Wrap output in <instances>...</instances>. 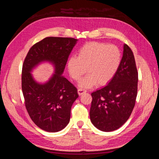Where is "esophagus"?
Instances as JSON below:
<instances>
[{"instance_id":"esophagus-1","label":"esophagus","mask_w":159,"mask_h":159,"mask_svg":"<svg viewBox=\"0 0 159 159\" xmlns=\"http://www.w3.org/2000/svg\"><path fill=\"white\" fill-rule=\"evenodd\" d=\"M86 91H85V89H81V88H79V89H78V93L79 95H81L82 94L86 93Z\"/></svg>"}]
</instances>
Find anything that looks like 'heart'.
<instances>
[{
  "instance_id": "b5f03b06",
  "label": "heart",
  "mask_w": 159,
  "mask_h": 159,
  "mask_svg": "<svg viewBox=\"0 0 159 159\" xmlns=\"http://www.w3.org/2000/svg\"><path fill=\"white\" fill-rule=\"evenodd\" d=\"M121 61L119 49L114 45L100 42H89L78 50L76 57L69 59L67 66L71 77L79 80L86 71L88 74L79 84L89 88L96 84H107L116 73Z\"/></svg>"
}]
</instances>
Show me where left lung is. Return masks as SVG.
Wrapping results in <instances>:
<instances>
[{
	"mask_svg": "<svg viewBox=\"0 0 159 159\" xmlns=\"http://www.w3.org/2000/svg\"><path fill=\"white\" fill-rule=\"evenodd\" d=\"M138 73L131 48L123 45V57L113 78L91 93L89 115L93 125L105 132L121 127L131 115L137 94Z\"/></svg>",
	"mask_w": 159,
	"mask_h": 159,
	"instance_id": "obj_1",
	"label": "left lung"
}]
</instances>
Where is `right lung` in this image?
Returning a JSON list of instances; mask_svg holds the SVG:
<instances>
[{
  "label": "right lung",
  "mask_w": 159,
  "mask_h": 159,
  "mask_svg": "<svg viewBox=\"0 0 159 159\" xmlns=\"http://www.w3.org/2000/svg\"><path fill=\"white\" fill-rule=\"evenodd\" d=\"M78 41L72 38H45L32 46L24 61L22 89L25 106L33 122L44 131L58 132L70 122L71 106L79 95L76 88L62 74ZM42 63L52 64L55 73L40 83L31 72Z\"/></svg>",
  "instance_id": "right-lung-1"
}]
</instances>
